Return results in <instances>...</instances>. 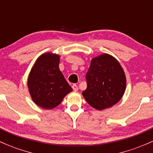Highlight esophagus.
I'll use <instances>...</instances> for the list:
<instances>
[{
	"label": "esophagus",
	"mask_w": 153,
	"mask_h": 153,
	"mask_svg": "<svg viewBox=\"0 0 153 153\" xmlns=\"http://www.w3.org/2000/svg\"><path fill=\"white\" fill-rule=\"evenodd\" d=\"M72 88H73L74 91H78V87L76 84H73V86H72Z\"/></svg>",
	"instance_id": "1"
}]
</instances>
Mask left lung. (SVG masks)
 Wrapping results in <instances>:
<instances>
[{"instance_id":"1","label":"left lung","mask_w":153,"mask_h":153,"mask_svg":"<svg viewBox=\"0 0 153 153\" xmlns=\"http://www.w3.org/2000/svg\"><path fill=\"white\" fill-rule=\"evenodd\" d=\"M85 78L87 88L82 94L97 110L113 106L124 94L126 86L125 73L111 55L103 53L92 59Z\"/></svg>"}]
</instances>
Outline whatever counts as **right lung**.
Here are the masks:
<instances>
[{
	"instance_id": "right-lung-1",
	"label": "right lung",
	"mask_w": 153,
	"mask_h": 153,
	"mask_svg": "<svg viewBox=\"0 0 153 153\" xmlns=\"http://www.w3.org/2000/svg\"><path fill=\"white\" fill-rule=\"evenodd\" d=\"M60 56L43 53L35 62L28 76L27 86L33 101L43 109H53L73 91L59 68Z\"/></svg>"
}]
</instances>
